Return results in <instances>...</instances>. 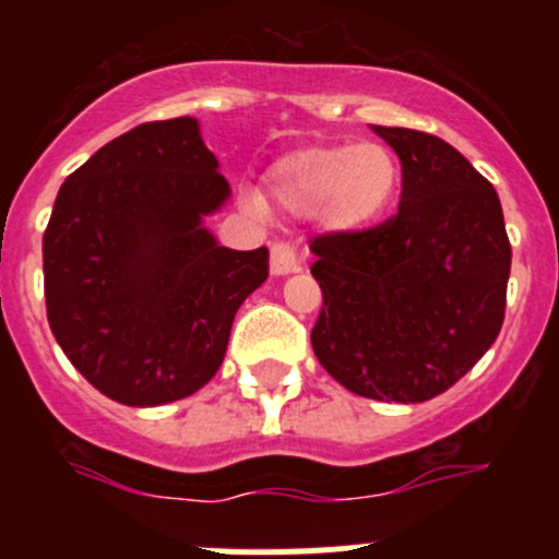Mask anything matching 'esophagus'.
<instances>
[{"label":"esophagus","mask_w":559,"mask_h":559,"mask_svg":"<svg viewBox=\"0 0 559 559\" xmlns=\"http://www.w3.org/2000/svg\"><path fill=\"white\" fill-rule=\"evenodd\" d=\"M270 270L273 275H289L295 270H300V257H297V248L286 240H275L270 246Z\"/></svg>","instance_id":"34e87169"}]
</instances>
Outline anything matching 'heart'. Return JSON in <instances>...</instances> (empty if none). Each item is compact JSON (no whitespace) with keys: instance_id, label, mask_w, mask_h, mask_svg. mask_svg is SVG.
I'll return each instance as SVG.
<instances>
[{"instance_id":"b5f03b06","label":"heart","mask_w":559,"mask_h":559,"mask_svg":"<svg viewBox=\"0 0 559 559\" xmlns=\"http://www.w3.org/2000/svg\"><path fill=\"white\" fill-rule=\"evenodd\" d=\"M397 189V162L386 145H319L275 162L267 173L270 200L289 216H319L337 229L379 222ZM257 211L262 197L248 194Z\"/></svg>"}]
</instances>
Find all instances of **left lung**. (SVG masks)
<instances>
[{
	"label": "left lung",
	"instance_id": "1",
	"mask_svg": "<svg viewBox=\"0 0 559 559\" xmlns=\"http://www.w3.org/2000/svg\"><path fill=\"white\" fill-rule=\"evenodd\" d=\"M400 156L392 218L313 238L321 368L359 397L425 403L454 386L503 326L511 243L487 178L436 134L373 127Z\"/></svg>",
	"mask_w": 559,
	"mask_h": 559
}]
</instances>
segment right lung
<instances>
[{"instance_id": "right-lung-1", "label": "right lung", "mask_w": 559, "mask_h": 559, "mask_svg": "<svg viewBox=\"0 0 559 559\" xmlns=\"http://www.w3.org/2000/svg\"><path fill=\"white\" fill-rule=\"evenodd\" d=\"M229 183L197 118L129 129L61 183L43 235L45 311L78 373L123 405L189 397L222 368L267 248L233 251L202 218Z\"/></svg>"}]
</instances>
